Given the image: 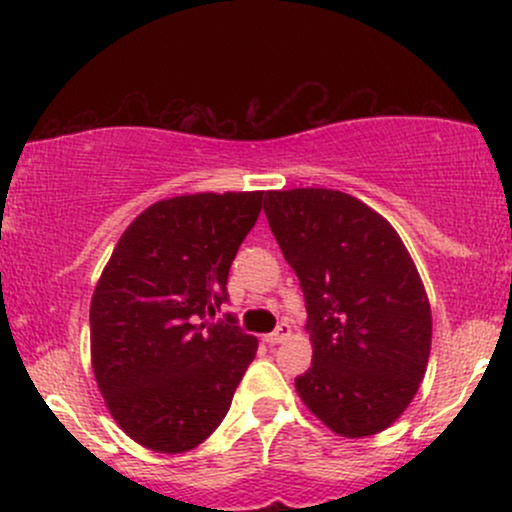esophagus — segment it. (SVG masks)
Masks as SVG:
<instances>
[{
    "mask_svg": "<svg viewBox=\"0 0 512 512\" xmlns=\"http://www.w3.org/2000/svg\"><path fill=\"white\" fill-rule=\"evenodd\" d=\"M291 337V325L289 322H279V325H276V330L274 332H269L267 337H264V342L267 344H281V342H286V339Z\"/></svg>",
    "mask_w": 512,
    "mask_h": 512,
    "instance_id": "esophagus-1",
    "label": "esophagus"
}]
</instances>
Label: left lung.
Here are the masks:
<instances>
[{
    "label": "left lung",
    "mask_w": 512,
    "mask_h": 512,
    "mask_svg": "<svg viewBox=\"0 0 512 512\" xmlns=\"http://www.w3.org/2000/svg\"><path fill=\"white\" fill-rule=\"evenodd\" d=\"M264 214L308 313L313 363L298 395L339 436L383 431L431 354V305L402 238L361 199L322 187L267 192Z\"/></svg>",
    "instance_id": "1"
}]
</instances>
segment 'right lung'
<instances>
[{
  "instance_id": "1",
  "label": "right lung",
  "mask_w": 512,
  "mask_h": 512,
  "mask_svg": "<svg viewBox=\"0 0 512 512\" xmlns=\"http://www.w3.org/2000/svg\"><path fill=\"white\" fill-rule=\"evenodd\" d=\"M264 192L158 202L117 240L91 301L93 373L122 431L158 452L207 440L231 407L257 339L221 313L228 269Z\"/></svg>"
}]
</instances>
